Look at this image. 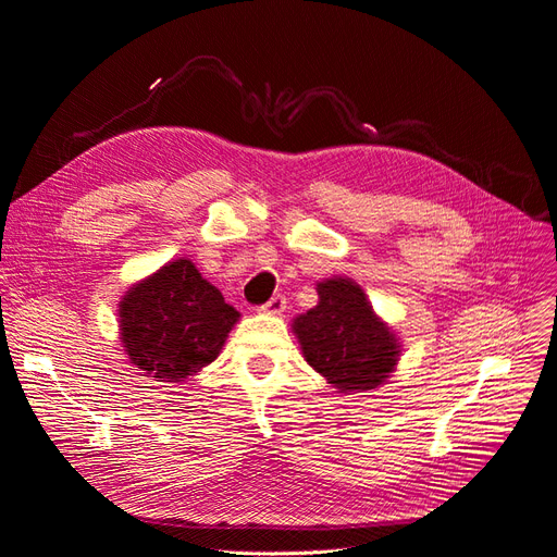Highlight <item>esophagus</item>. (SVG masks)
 Masks as SVG:
<instances>
[{
  "mask_svg": "<svg viewBox=\"0 0 557 557\" xmlns=\"http://www.w3.org/2000/svg\"><path fill=\"white\" fill-rule=\"evenodd\" d=\"M284 310H286L284 294H275L265 305H261V312H265V314H282Z\"/></svg>",
  "mask_w": 557,
  "mask_h": 557,
  "instance_id": "34e87169",
  "label": "esophagus"
}]
</instances>
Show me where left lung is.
<instances>
[{"mask_svg":"<svg viewBox=\"0 0 557 557\" xmlns=\"http://www.w3.org/2000/svg\"><path fill=\"white\" fill-rule=\"evenodd\" d=\"M317 292V308L294 321L305 361L345 393L386 382L400 356L398 339L374 317L361 286L333 277Z\"/></svg>","mask_w":557,"mask_h":557,"instance_id":"1","label":"left lung"}]
</instances>
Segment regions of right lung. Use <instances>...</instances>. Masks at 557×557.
I'll list each match as a JSON object with an SVG mask.
<instances>
[{
  "label": "right lung",
  "instance_id": "right-lung-1",
  "mask_svg": "<svg viewBox=\"0 0 557 557\" xmlns=\"http://www.w3.org/2000/svg\"><path fill=\"white\" fill-rule=\"evenodd\" d=\"M238 317L191 261L177 259L122 298L120 339L146 376L183 382L220 356Z\"/></svg>",
  "mask_w": 557,
  "mask_h": 557
}]
</instances>
